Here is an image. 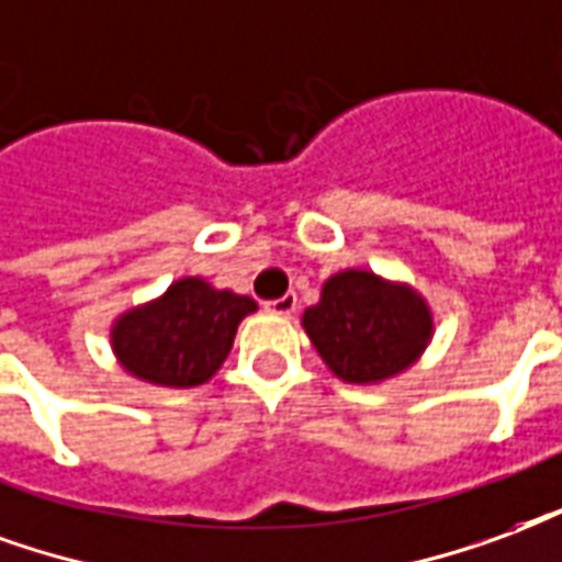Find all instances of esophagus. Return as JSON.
I'll use <instances>...</instances> for the list:
<instances>
[{"mask_svg":"<svg viewBox=\"0 0 562 562\" xmlns=\"http://www.w3.org/2000/svg\"><path fill=\"white\" fill-rule=\"evenodd\" d=\"M269 314H276V317H290L293 311H296V293H286L281 299H272V302H266L263 305Z\"/></svg>","mask_w":562,"mask_h":562,"instance_id":"34e87169","label":"esophagus"}]
</instances>
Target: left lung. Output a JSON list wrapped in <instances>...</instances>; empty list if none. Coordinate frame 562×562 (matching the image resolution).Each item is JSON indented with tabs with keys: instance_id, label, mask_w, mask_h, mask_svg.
Returning a JSON list of instances; mask_svg holds the SVG:
<instances>
[{
	"instance_id": "obj_1",
	"label": "left lung",
	"mask_w": 562,
	"mask_h": 562,
	"mask_svg": "<svg viewBox=\"0 0 562 562\" xmlns=\"http://www.w3.org/2000/svg\"><path fill=\"white\" fill-rule=\"evenodd\" d=\"M302 329L338 380L376 386L419 362L434 338V311L407 281L341 269L305 308Z\"/></svg>"
}]
</instances>
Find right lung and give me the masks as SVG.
<instances>
[{
  "label": "right lung",
  "mask_w": 562,
  "mask_h": 562,
  "mask_svg": "<svg viewBox=\"0 0 562 562\" xmlns=\"http://www.w3.org/2000/svg\"><path fill=\"white\" fill-rule=\"evenodd\" d=\"M257 311L251 296L186 276L161 296L110 323V350L122 371L167 389L203 386L231 356L239 323Z\"/></svg>",
  "instance_id": "obj_1"
}]
</instances>
